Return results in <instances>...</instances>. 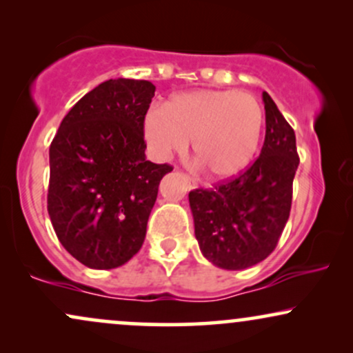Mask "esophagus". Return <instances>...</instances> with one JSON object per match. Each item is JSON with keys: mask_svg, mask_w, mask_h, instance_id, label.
Here are the masks:
<instances>
[{"mask_svg": "<svg viewBox=\"0 0 353 353\" xmlns=\"http://www.w3.org/2000/svg\"><path fill=\"white\" fill-rule=\"evenodd\" d=\"M184 181H185V184L189 185V189H197V182H195L192 177L185 176V174H184Z\"/></svg>", "mask_w": 353, "mask_h": 353, "instance_id": "1", "label": "esophagus"}]
</instances>
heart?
<instances>
[{"mask_svg": "<svg viewBox=\"0 0 353 353\" xmlns=\"http://www.w3.org/2000/svg\"><path fill=\"white\" fill-rule=\"evenodd\" d=\"M265 130L260 101L236 90L179 93L144 118V139L152 154L168 159L194 139V156L207 176L227 181L240 176L256 158Z\"/></svg>", "mask_w": 353, "mask_h": 353, "instance_id": "b5f03b06", "label": "heart"}]
</instances>
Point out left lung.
<instances>
[{"label": "left lung", "instance_id": "obj_1", "mask_svg": "<svg viewBox=\"0 0 353 353\" xmlns=\"http://www.w3.org/2000/svg\"><path fill=\"white\" fill-rule=\"evenodd\" d=\"M266 134L260 158L235 179L189 194L195 239L222 270H245L273 252L290 219L299 156L296 134L263 92Z\"/></svg>", "mask_w": 353, "mask_h": 353}]
</instances>
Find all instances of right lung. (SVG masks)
I'll return each mask as SVG.
<instances>
[{
	"instance_id": "right-lung-1",
	"label": "right lung",
	"mask_w": 353,
	"mask_h": 353,
	"mask_svg": "<svg viewBox=\"0 0 353 353\" xmlns=\"http://www.w3.org/2000/svg\"><path fill=\"white\" fill-rule=\"evenodd\" d=\"M156 87L110 79L65 114L49 150L48 212L63 248L92 270H113L143 246L159 182L146 161L144 117Z\"/></svg>"
}]
</instances>
